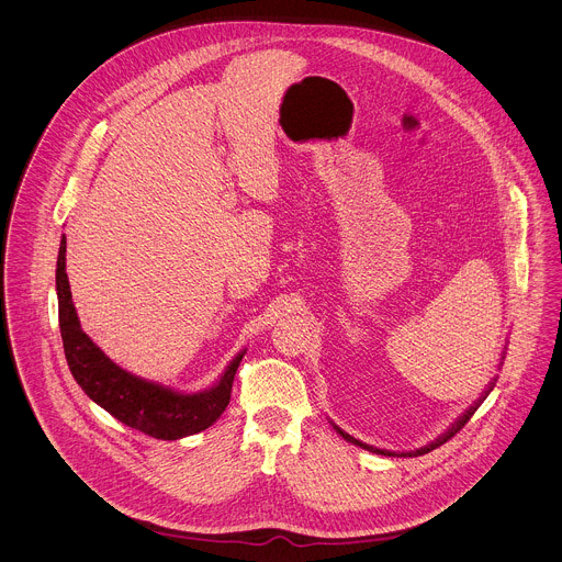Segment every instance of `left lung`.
Instances as JSON below:
<instances>
[{
	"label": "left lung",
	"mask_w": 562,
	"mask_h": 562,
	"mask_svg": "<svg viewBox=\"0 0 562 562\" xmlns=\"http://www.w3.org/2000/svg\"><path fill=\"white\" fill-rule=\"evenodd\" d=\"M493 385H495V381H493V383H491V385H488V390H486V392H484V394H482L481 401L476 402V404H474V406H470V408H468V411H465V415H461V417H459V422H457V424H454V426H452V428H450V430H448V432H446V435H441V437H439V439H437V441H432V443H430V446H424V448H419V450H415V452H390V450H379V448H372V446H368V443H361V441H359V439H355V437H350V435H348V432H344V430H341V428H339V426H335V424H333V428H335V430H337V432H339V435H341V437H344V439H346V441H350V443H355V446H359V448H363V450H370V452H376V454H383V457H419V454H426V452H430V450H435V448H439V446H443V443H446V441H448V439H452V437H454V435H457V432H459V430H461V428H463V426H465V424H468V422H470V417H472V415H474V413H476V408H479V406H481L482 401H484V398H486V396H488V392H491V390H493Z\"/></svg>",
	"instance_id": "left-lung-1"
}]
</instances>
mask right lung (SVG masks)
<instances>
[{
	"label": "right lung",
	"instance_id": "obj_1",
	"mask_svg": "<svg viewBox=\"0 0 562 562\" xmlns=\"http://www.w3.org/2000/svg\"><path fill=\"white\" fill-rule=\"evenodd\" d=\"M65 255L67 238L63 236L56 268L60 335L69 370L86 396L125 426L164 441L181 439L210 428L229 404L234 376L246 350H241L227 366L225 374L214 387L199 394H179L125 372L110 361L81 330L67 279Z\"/></svg>",
	"mask_w": 562,
	"mask_h": 562
}]
</instances>
